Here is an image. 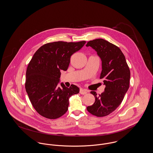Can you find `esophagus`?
Returning <instances> with one entry per match:
<instances>
[{"instance_id": "obj_1", "label": "esophagus", "mask_w": 153, "mask_h": 153, "mask_svg": "<svg viewBox=\"0 0 153 153\" xmlns=\"http://www.w3.org/2000/svg\"><path fill=\"white\" fill-rule=\"evenodd\" d=\"M88 91L87 90H85V89H80V93L82 95L86 94L88 93Z\"/></svg>"}]
</instances>
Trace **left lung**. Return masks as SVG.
I'll return each instance as SVG.
<instances>
[{
  "instance_id": "left-lung-1",
  "label": "left lung",
  "mask_w": 153,
  "mask_h": 153,
  "mask_svg": "<svg viewBox=\"0 0 153 153\" xmlns=\"http://www.w3.org/2000/svg\"><path fill=\"white\" fill-rule=\"evenodd\" d=\"M94 49L102 61L100 79L106 85L105 91L95 98L94 103L87 108L88 112L97 117H104L111 113L121 103L129 87L130 70L126 57L116 45L103 39L89 41L86 45Z\"/></svg>"
}]
</instances>
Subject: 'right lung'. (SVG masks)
I'll list each match as a JSON object with an SVG mask.
<instances>
[{
  "label": "right lung",
  "mask_w": 153,
  "mask_h": 153,
  "mask_svg": "<svg viewBox=\"0 0 153 153\" xmlns=\"http://www.w3.org/2000/svg\"><path fill=\"white\" fill-rule=\"evenodd\" d=\"M85 43H48L33 55L27 69L25 89L32 106L40 115L56 119L68 111L69 98L78 94L80 89L73 84L68 88L63 82L59 87L61 71L68 69L72 54Z\"/></svg>",
  "instance_id": "obj_1"
}]
</instances>
